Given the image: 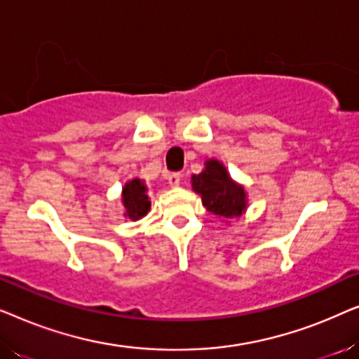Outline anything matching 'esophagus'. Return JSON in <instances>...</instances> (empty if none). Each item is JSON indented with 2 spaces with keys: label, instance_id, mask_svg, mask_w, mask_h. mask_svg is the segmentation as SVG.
<instances>
[{
  "label": "esophagus",
  "instance_id": "1",
  "mask_svg": "<svg viewBox=\"0 0 359 359\" xmlns=\"http://www.w3.org/2000/svg\"><path fill=\"white\" fill-rule=\"evenodd\" d=\"M181 178H183L181 173H170L168 175V183H170L171 188H178L180 183H181Z\"/></svg>",
  "mask_w": 359,
  "mask_h": 359
}]
</instances>
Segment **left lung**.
Returning <instances> with one entry per match:
<instances>
[{
  "label": "left lung",
  "instance_id": "obj_1",
  "mask_svg": "<svg viewBox=\"0 0 359 359\" xmlns=\"http://www.w3.org/2000/svg\"><path fill=\"white\" fill-rule=\"evenodd\" d=\"M191 186L201 196L204 208L225 224L242 217L248 208L245 186L237 183L217 158L205 160L204 170L191 178Z\"/></svg>",
  "mask_w": 359,
  "mask_h": 359
}]
</instances>
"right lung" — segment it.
<instances>
[{
  "instance_id": "1",
  "label": "right lung",
  "mask_w": 359,
  "mask_h": 359,
  "mask_svg": "<svg viewBox=\"0 0 359 359\" xmlns=\"http://www.w3.org/2000/svg\"><path fill=\"white\" fill-rule=\"evenodd\" d=\"M149 188L145 181L140 178L129 180L122 188L121 201L124 205V217L130 220H140L145 217L150 210V199H149Z\"/></svg>"
}]
</instances>
